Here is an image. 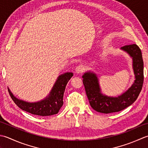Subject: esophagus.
<instances>
[{
  "label": "esophagus",
  "mask_w": 148,
  "mask_h": 148,
  "mask_svg": "<svg viewBox=\"0 0 148 148\" xmlns=\"http://www.w3.org/2000/svg\"><path fill=\"white\" fill-rule=\"evenodd\" d=\"M75 70H76V72L77 73H81L84 71V67L83 65H78L77 66Z\"/></svg>",
  "instance_id": "esophagus-1"
}]
</instances>
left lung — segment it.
<instances>
[{
    "mask_svg": "<svg viewBox=\"0 0 148 148\" xmlns=\"http://www.w3.org/2000/svg\"><path fill=\"white\" fill-rule=\"evenodd\" d=\"M121 49L133 58V67L135 80L127 91L118 97H108L100 92L96 75L86 73L83 75V84L89 103L98 112L108 114L125 109L136 100L143 88L144 82V62L142 52L136 44L125 45Z\"/></svg>",
    "mask_w": 148,
    "mask_h": 148,
    "instance_id": "8db88e82",
    "label": "left lung"
}]
</instances>
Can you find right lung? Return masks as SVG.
Segmentation results:
<instances>
[{"instance_id":"add662e5","label":"right lung","mask_w":148,"mask_h":148,"mask_svg":"<svg viewBox=\"0 0 148 148\" xmlns=\"http://www.w3.org/2000/svg\"><path fill=\"white\" fill-rule=\"evenodd\" d=\"M73 75L72 73H66L60 75L49 96L43 100L36 103H28L20 100L14 97L10 89H8V91L15 104L22 110L34 115L52 116L58 113L60 108L62 106L63 96L66 86Z\"/></svg>"}]
</instances>
